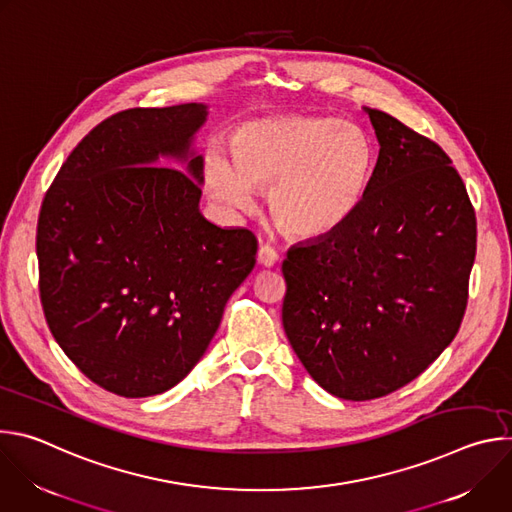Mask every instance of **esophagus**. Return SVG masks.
<instances>
[{"mask_svg":"<svg viewBox=\"0 0 512 512\" xmlns=\"http://www.w3.org/2000/svg\"><path fill=\"white\" fill-rule=\"evenodd\" d=\"M257 261L263 267H273L279 261V253L273 247H269V245H261L259 251H257Z\"/></svg>","mask_w":512,"mask_h":512,"instance_id":"obj_1","label":"esophagus"}]
</instances>
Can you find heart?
I'll return each mask as SVG.
<instances>
[{
	"instance_id": "heart-1",
	"label": "heart",
	"mask_w": 512,
	"mask_h": 512,
	"mask_svg": "<svg viewBox=\"0 0 512 512\" xmlns=\"http://www.w3.org/2000/svg\"><path fill=\"white\" fill-rule=\"evenodd\" d=\"M375 158L371 137L358 125L283 115L245 123L233 139V156L208 150L204 182L218 204L235 212L251 210L257 188H269L277 227L296 239H320L358 210Z\"/></svg>"
}]
</instances>
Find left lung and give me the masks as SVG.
<instances>
[{
  "mask_svg": "<svg viewBox=\"0 0 512 512\" xmlns=\"http://www.w3.org/2000/svg\"><path fill=\"white\" fill-rule=\"evenodd\" d=\"M364 113L379 158L358 210L281 265L287 340L346 401L401 389L450 346L476 257V214L446 152L379 109Z\"/></svg>",
  "mask_w": 512,
  "mask_h": 512,
  "instance_id": "obj_1",
  "label": "left lung"
}]
</instances>
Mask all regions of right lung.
Returning <instances> with one entry per match:
<instances>
[{"mask_svg":"<svg viewBox=\"0 0 512 512\" xmlns=\"http://www.w3.org/2000/svg\"><path fill=\"white\" fill-rule=\"evenodd\" d=\"M206 117L204 103L111 115L72 150L40 208L48 328L81 373L121 397L178 385L255 267L253 233L200 212L194 139Z\"/></svg>","mask_w":512,"mask_h":512,"instance_id":"obj_1","label":"right lung"}]
</instances>
